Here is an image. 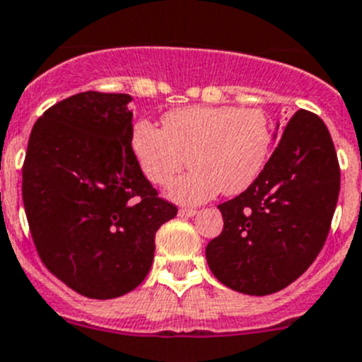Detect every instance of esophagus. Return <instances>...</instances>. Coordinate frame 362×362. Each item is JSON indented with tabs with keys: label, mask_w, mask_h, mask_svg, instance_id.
Masks as SVG:
<instances>
[{
	"label": "esophagus",
	"mask_w": 362,
	"mask_h": 362,
	"mask_svg": "<svg viewBox=\"0 0 362 362\" xmlns=\"http://www.w3.org/2000/svg\"><path fill=\"white\" fill-rule=\"evenodd\" d=\"M196 212H198V210H196V209H180V210H178V214H180V216H184V217L194 216Z\"/></svg>",
	"instance_id": "1"
}]
</instances>
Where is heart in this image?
<instances>
[{"instance_id":"obj_1","label":"heart","mask_w":362,"mask_h":362,"mask_svg":"<svg viewBox=\"0 0 362 362\" xmlns=\"http://www.w3.org/2000/svg\"><path fill=\"white\" fill-rule=\"evenodd\" d=\"M274 143L269 115L259 107L191 106L163 117V129L138 120L131 148L152 184L175 182L170 196L180 203H202L217 192L238 194L262 175Z\"/></svg>"}]
</instances>
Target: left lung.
<instances>
[{
    "instance_id": "left-lung-1",
    "label": "left lung",
    "mask_w": 362,
    "mask_h": 362,
    "mask_svg": "<svg viewBox=\"0 0 362 362\" xmlns=\"http://www.w3.org/2000/svg\"><path fill=\"white\" fill-rule=\"evenodd\" d=\"M338 196L331 134L318 115L299 110L255 184L219 205L224 228L205 251L212 274L247 296L286 288L324 247Z\"/></svg>"
}]
</instances>
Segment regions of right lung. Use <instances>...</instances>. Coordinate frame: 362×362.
I'll use <instances>...</instances> for the list:
<instances>
[{
    "label": "right lung",
    "instance_id": "1",
    "mask_svg": "<svg viewBox=\"0 0 362 362\" xmlns=\"http://www.w3.org/2000/svg\"><path fill=\"white\" fill-rule=\"evenodd\" d=\"M127 93L83 92L49 107L31 129L23 203L42 263L88 299L141 285L156 233L178 209L146 180L131 148Z\"/></svg>",
    "mask_w": 362,
    "mask_h": 362
}]
</instances>
